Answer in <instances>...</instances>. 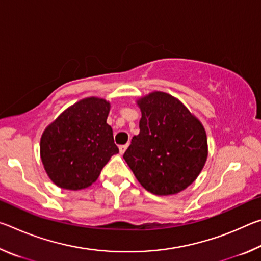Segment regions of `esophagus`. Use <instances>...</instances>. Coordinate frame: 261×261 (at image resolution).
<instances>
[{"mask_svg": "<svg viewBox=\"0 0 261 261\" xmlns=\"http://www.w3.org/2000/svg\"><path fill=\"white\" fill-rule=\"evenodd\" d=\"M127 146H129V144H125V145H121V146H120V153H121V154H123V153H124V152L126 151V148H127Z\"/></svg>", "mask_w": 261, "mask_h": 261, "instance_id": "1", "label": "esophagus"}]
</instances>
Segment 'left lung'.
<instances>
[{"mask_svg": "<svg viewBox=\"0 0 261 261\" xmlns=\"http://www.w3.org/2000/svg\"><path fill=\"white\" fill-rule=\"evenodd\" d=\"M140 132L124 160L136 178L153 194H175L194 182L207 159L204 126L188 108L163 92L138 100Z\"/></svg>", "mask_w": 261, "mask_h": 261, "instance_id": "left-lung-1", "label": "left lung"}]
</instances>
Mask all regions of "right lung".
<instances>
[{
  "label": "right lung",
  "mask_w": 261,
  "mask_h": 261,
  "mask_svg": "<svg viewBox=\"0 0 261 261\" xmlns=\"http://www.w3.org/2000/svg\"><path fill=\"white\" fill-rule=\"evenodd\" d=\"M110 105L86 98L64 110L43 131L40 154L45 170L57 187H90L118 148L107 124Z\"/></svg>",
  "instance_id": "1"
}]
</instances>
